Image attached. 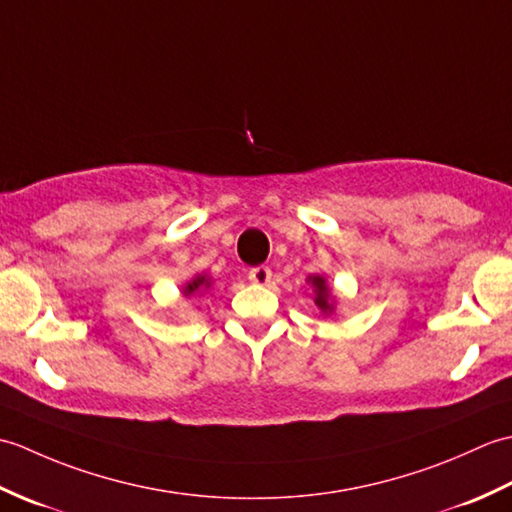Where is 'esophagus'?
I'll return each mask as SVG.
<instances>
[{
    "instance_id": "obj_1",
    "label": "esophagus",
    "mask_w": 512,
    "mask_h": 512,
    "mask_svg": "<svg viewBox=\"0 0 512 512\" xmlns=\"http://www.w3.org/2000/svg\"><path fill=\"white\" fill-rule=\"evenodd\" d=\"M248 279L257 286H266V284H270V279H273V273H270L268 266H257V268L248 270Z\"/></svg>"
}]
</instances>
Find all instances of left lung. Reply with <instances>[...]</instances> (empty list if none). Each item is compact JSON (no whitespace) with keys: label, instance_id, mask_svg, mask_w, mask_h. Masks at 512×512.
Returning a JSON list of instances; mask_svg holds the SVG:
<instances>
[{"label":"left lung","instance_id":"obj_1","mask_svg":"<svg viewBox=\"0 0 512 512\" xmlns=\"http://www.w3.org/2000/svg\"><path fill=\"white\" fill-rule=\"evenodd\" d=\"M312 286L317 288V306L321 310H330L332 306L328 303V288H325L323 277H312Z\"/></svg>","mask_w":512,"mask_h":512}]
</instances>
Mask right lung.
<instances>
[{"instance_id": "1", "label": "right lung", "mask_w": 512, "mask_h": 512, "mask_svg": "<svg viewBox=\"0 0 512 512\" xmlns=\"http://www.w3.org/2000/svg\"><path fill=\"white\" fill-rule=\"evenodd\" d=\"M206 286H209V281H206L204 277H195L191 284L184 288V295H193V292H198L200 288H206Z\"/></svg>"}]
</instances>
